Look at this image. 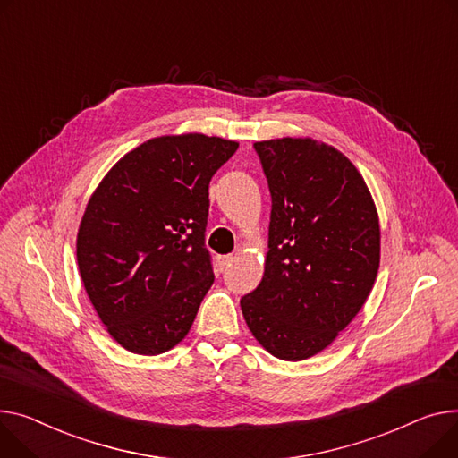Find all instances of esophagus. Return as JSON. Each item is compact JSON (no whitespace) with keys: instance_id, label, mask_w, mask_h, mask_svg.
I'll return each mask as SVG.
<instances>
[{"instance_id":"34e87169","label":"esophagus","mask_w":458,"mask_h":458,"mask_svg":"<svg viewBox=\"0 0 458 458\" xmlns=\"http://www.w3.org/2000/svg\"><path fill=\"white\" fill-rule=\"evenodd\" d=\"M232 261H233V256H232V254H226V256H221V258H219V265H221L223 268H226Z\"/></svg>"}]
</instances>
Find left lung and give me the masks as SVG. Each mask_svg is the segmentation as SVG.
<instances>
[{
	"label": "left lung",
	"instance_id": "obj_1",
	"mask_svg": "<svg viewBox=\"0 0 458 458\" xmlns=\"http://www.w3.org/2000/svg\"><path fill=\"white\" fill-rule=\"evenodd\" d=\"M272 199L259 285L241 298L258 343L303 360L329 346L367 301L379 268V219L355 165L311 138L254 143Z\"/></svg>",
	"mask_w": 458,
	"mask_h": 458
}]
</instances>
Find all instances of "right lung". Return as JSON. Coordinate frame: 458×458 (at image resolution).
<instances>
[{"mask_svg": "<svg viewBox=\"0 0 458 458\" xmlns=\"http://www.w3.org/2000/svg\"><path fill=\"white\" fill-rule=\"evenodd\" d=\"M237 147L204 134L152 138L88 200L77 233L81 278L125 350L158 355L188 335L216 280L204 245L209 180Z\"/></svg>", "mask_w": 458, "mask_h": 458, "instance_id": "obj_1", "label": "right lung"}]
</instances>
